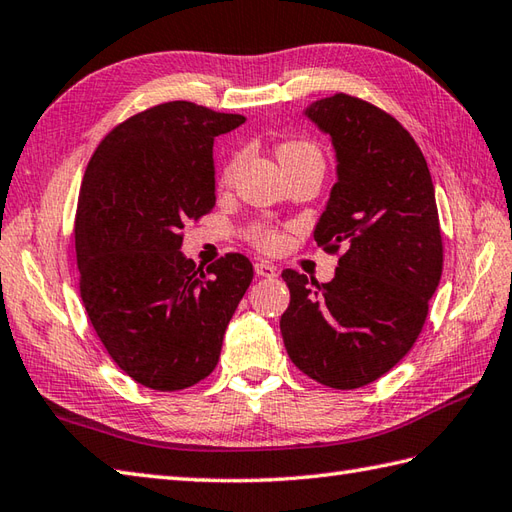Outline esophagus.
<instances>
[{"instance_id": "34e87169", "label": "esophagus", "mask_w": 512, "mask_h": 512, "mask_svg": "<svg viewBox=\"0 0 512 512\" xmlns=\"http://www.w3.org/2000/svg\"><path fill=\"white\" fill-rule=\"evenodd\" d=\"M255 273L259 277H277V268L268 262H255Z\"/></svg>"}]
</instances>
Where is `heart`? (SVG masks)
<instances>
[{"mask_svg":"<svg viewBox=\"0 0 512 512\" xmlns=\"http://www.w3.org/2000/svg\"><path fill=\"white\" fill-rule=\"evenodd\" d=\"M277 156L281 160V165L288 167L303 160H321V151L317 145L310 143V140H284V143H279L277 147ZM233 171H235V162H231V165L224 169V180L231 178ZM250 239H253L259 248H268V250H273L281 244V235L270 226L253 228V231H250Z\"/></svg>","mask_w":512,"mask_h":512,"instance_id":"heart-1","label":"heart"}]
</instances>
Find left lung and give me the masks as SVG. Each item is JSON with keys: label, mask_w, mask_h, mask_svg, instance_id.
I'll list each match as a JSON object with an SVG mask.
<instances>
[{"label": "left lung", "mask_w": 512, "mask_h": 512, "mask_svg": "<svg viewBox=\"0 0 512 512\" xmlns=\"http://www.w3.org/2000/svg\"><path fill=\"white\" fill-rule=\"evenodd\" d=\"M306 114L339 160L314 228L339 266L328 284L286 268L290 306L279 325L303 374L356 389L400 363L427 321L444 262L436 193L416 140L385 110L336 92Z\"/></svg>", "instance_id": "obj_1"}]
</instances>
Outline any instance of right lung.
<instances>
[{"instance_id": "right-lung-1", "label": "right lung", "mask_w": 512, "mask_h": 512, "mask_svg": "<svg viewBox=\"0 0 512 512\" xmlns=\"http://www.w3.org/2000/svg\"><path fill=\"white\" fill-rule=\"evenodd\" d=\"M246 121L189 101L129 116L96 147L74 220L79 290L107 354L136 383L187 389L220 361L253 264L226 253L202 270L182 228L215 206L213 140Z\"/></svg>"}]
</instances>
